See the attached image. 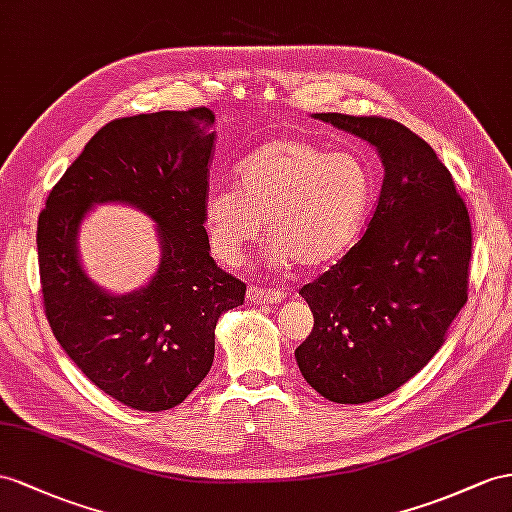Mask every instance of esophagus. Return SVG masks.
Returning a JSON list of instances; mask_svg holds the SVG:
<instances>
[{"instance_id": "1", "label": "esophagus", "mask_w": 512, "mask_h": 512, "mask_svg": "<svg viewBox=\"0 0 512 512\" xmlns=\"http://www.w3.org/2000/svg\"><path fill=\"white\" fill-rule=\"evenodd\" d=\"M246 298H248V303H253V305H277L285 298V294L279 290H268V287L253 285L246 290Z\"/></svg>"}]
</instances>
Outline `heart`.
I'll list each match as a JSON object with an SVG mask.
<instances>
[{"label": "heart", "mask_w": 512, "mask_h": 512, "mask_svg": "<svg viewBox=\"0 0 512 512\" xmlns=\"http://www.w3.org/2000/svg\"><path fill=\"white\" fill-rule=\"evenodd\" d=\"M370 205L372 175L359 155L274 138L240 162L238 190L205 194L201 214L222 264H238L266 220L274 266L324 268L355 246Z\"/></svg>", "instance_id": "heart-1"}]
</instances>
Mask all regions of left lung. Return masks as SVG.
I'll return each instance as SVG.
<instances>
[{
  "mask_svg": "<svg viewBox=\"0 0 512 512\" xmlns=\"http://www.w3.org/2000/svg\"><path fill=\"white\" fill-rule=\"evenodd\" d=\"M368 140L385 168L363 238L298 290L313 331L296 348L305 381L339 404L402 387L437 355L467 303L471 222L426 140L383 116L313 114Z\"/></svg>",
  "mask_w": 512,
  "mask_h": 512,
  "instance_id": "left-lung-1",
  "label": "left lung"
}]
</instances>
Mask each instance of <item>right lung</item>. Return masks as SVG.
<instances>
[{
  "mask_svg": "<svg viewBox=\"0 0 512 512\" xmlns=\"http://www.w3.org/2000/svg\"><path fill=\"white\" fill-rule=\"evenodd\" d=\"M214 112L116 119L90 138L49 192L36 246L43 305L58 344L90 383L136 411H168L214 363L222 313L246 285L216 266L203 227ZM99 202H125L158 225L161 266L129 295H110L79 264L76 233Z\"/></svg>",
  "mask_w": 512,
  "mask_h": 512,
  "instance_id": "add662e5",
  "label": "right lung"
}]
</instances>
